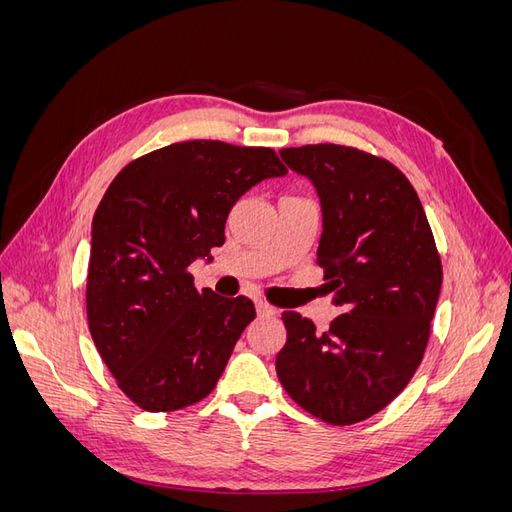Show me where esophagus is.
<instances>
[{"label": "esophagus", "mask_w": 512, "mask_h": 512, "mask_svg": "<svg viewBox=\"0 0 512 512\" xmlns=\"http://www.w3.org/2000/svg\"><path fill=\"white\" fill-rule=\"evenodd\" d=\"M256 309H258V314L260 316H275L277 314V309L273 307V305H269L267 301H256Z\"/></svg>", "instance_id": "obj_1"}]
</instances>
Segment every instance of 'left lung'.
Segmentation results:
<instances>
[{"instance_id": "1", "label": "left lung", "mask_w": 512, "mask_h": 512, "mask_svg": "<svg viewBox=\"0 0 512 512\" xmlns=\"http://www.w3.org/2000/svg\"><path fill=\"white\" fill-rule=\"evenodd\" d=\"M280 153L316 185L324 215L316 262L346 314L318 333L309 318L284 312L277 378L320 421L361 423L423 361L442 288L436 239L412 183L389 160L333 143Z\"/></svg>"}]
</instances>
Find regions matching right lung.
Segmentation results:
<instances>
[{
    "mask_svg": "<svg viewBox=\"0 0 512 512\" xmlns=\"http://www.w3.org/2000/svg\"><path fill=\"white\" fill-rule=\"evenodd\" d=\"M288 168L271 147L185 141L132 160L94 215L87 322L117 386L138 408L205 399L256 318L247 297L196 290L188 271L224 245L232 205Z\"/></svg>",
    "mask_w": 512,
    "mask_h": 512,
    "instance_id": "right-lung-1",
    "label": "right lung"
}]
</instances>
